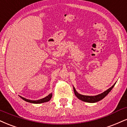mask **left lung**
Here are the masks:
<instances>
[{"mask_svg": "<svg viewBox=\"0 0 127 127\" xmlns=\"http://www.w3.org/2000/svg\"><path fill=\"white\" fill-rule=\"evenodd\" d=\"M115 83L114 84L113 86L108 89V90H106V91H105L104 92H103L101 94H99L98 95L96 96H86V95H80L78 94L76 91L75 89L74 88V92L76 97L77 98L80 99V100H82V101L86 102H90V103H95V102H98L99 100H102V99H103L104 97L106 96L110 92V91L112 90V89L114 88V86H115Z\"/></svg>", "mask_w": 127, "mask_h": 127, "instance_id": "obj_1", "label": "left lung"}]
</instances>
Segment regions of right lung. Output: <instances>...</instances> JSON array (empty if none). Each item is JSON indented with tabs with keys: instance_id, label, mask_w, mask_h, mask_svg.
<instances>
[{
	"instance_id": "1",
	"label": "right lung",
	"mask_w": 127,
	"mask_h": 127,
	"mask_svg": "<svg viewBox=\"0 0 127 127\" xmlns=\"http://www.w3.org/2000/svg\"><path fill=\"white\" fill-rule=\"evenodd\" d=\"M22 98L23 100H25V101L28 102H30V103H44V102H48L49 100H50L52 97V94H50L49 95L45 97H44L43 99H39V100H29V99H25L24 97L20 96Z\"/></svg>"
}]
</instances>
